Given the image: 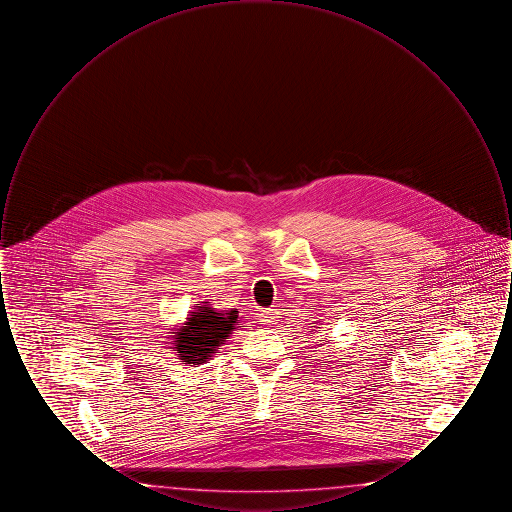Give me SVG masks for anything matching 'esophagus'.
I'll return each instance as SVG.
<instances>
[{
	"label": "esophagus",
	"mask_w": 512,
	"mask_h": 512,
	"mask_svg": "<svg viewBox=\"0 0 512 512\" xmlns=\"http://www.w3.org/2000/svg\"><path fill=\"white\" fill-rule=\"evenodd\" d=\"M274 320H276V311H274V309H263V311L259 313V322L265 324V326L274 324Z\"/></svg>",
	"instance_id": "obj_1"
}]
</instances>
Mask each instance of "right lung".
Masks as SVG:
<instances>
[{
    "mask_svg": "<svg viewBox=\"0 0 512 512\" xmlns=\"http://www.w3.org/2000/svg\"><path fill=\"white\" fill-rule=\"evenodd\" d=\"M238 324V309L217 311L207 301L192 311L184 326L176 328L172 336L174 349L182 365L207 363Z\"/></svg>",
    "mask_w": 512,
    "mask_h": 512,
    "instance_id": "1",
    "label": "right lung"
}]
</instances>
